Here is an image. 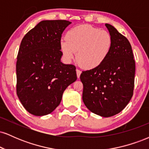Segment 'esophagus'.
I'll return each mask as SVG.
<instances>
[{"mask_svg": "<svg viewBox=\"0 0 149 149\" xmlns=\"http://www.w3.org/2000/svg\"><path fill=\"white\" fill-rule=\"evenodd\" d=\"M76 74H77V77H78V78H79L80 74H81V71L79 69H76Z\"/></svg>", "mask_w": 149, "mask_h": 149, "instance_id": "1", "label": "esophagus"}]
</instances>
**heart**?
<instances>
[{
    "mask_svg": "<svg viewBox=\"0 0 149 149\" xmlns=\"http://www.w3.org/2000/svg\"><path fill=\"white\" fill-rule=\"evenodd\" d=\"M66 40H61L60 49L64 59L76 60L85 69L97 68L105 61L112 47V37L107 31L90 25H80L67 31Z\"/></svg>",
    "mask_w": 149,
    "mask_h": 149,
    "instance_id": "obj_1",
    "label": "heart"
}]
</instances>
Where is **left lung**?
<instances>
[{
	"label": "left lung",
	"mask_w": 149,
	"mask_h": 149,
	"mask_svg": "<svg viewBox=\"0 0 149 149\" xmlns=\"http://www.w3.org/2000/svg\"><path fill=\"white\" fill-rule=\"evenodd\" d=\"M112 37V47L105 61L83 71V101L90 111L111 117L125 109L133 95L135 61L130 42L115 27L106 24Z\"/></svg>",
	"instance_id": "left-lung-1"
}]
</instances>
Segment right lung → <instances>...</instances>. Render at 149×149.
Returning a JSON list of instances; mask_svg holds the SVG:
<instances>
[{
	"instance_id": "add662e5",
	"label": "right lung",
	"mask_w": 149,
	"mask_h": 149,
	"mask_svg": "<svg viewBox=\"0 0 149 149\" xmlns=\"http://www.w3.org/2000/svg\"><path fill=\"white\" fill-rule=\"evenodd\" d=\"M71 22L43 20L22 39L16 64L17 94L36 116L52 113L66 88L77 79L76 66L61 61V34Z\"/></svg>"
}]
</instances>
